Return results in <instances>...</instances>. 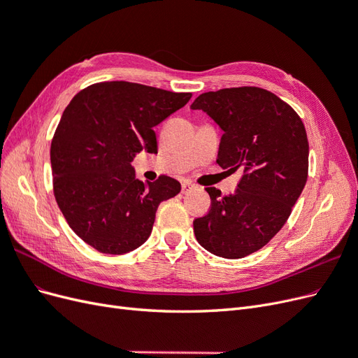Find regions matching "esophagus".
Here are the masks:
<instances>
[{
	"instance_id": "esophagus-1",
	"label": "esophagus",
	"mask_w": 358,
	"mask_h": 358,
	"mask_svg": "<svg viewBox=\"0 0 358 358\" xmlns=\"http://www.w3.org/2000/svg\"><path fill=\"white\" fill-rule=\"evenodd\" d=\"M196 188H197V187L194 185V183H191V182H183V183H182V194H188V192L194 191Z\"/></svg>"
}]
</instances>
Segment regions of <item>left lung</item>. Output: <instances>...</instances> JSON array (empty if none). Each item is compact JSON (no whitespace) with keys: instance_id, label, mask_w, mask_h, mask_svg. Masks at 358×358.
I'll return each instance as SVG.
<instances>
[{"instance_id":"obj_1","label":"left lung","mask_w":358,"mask_h":358,"mask_svg":"<svg viewBox=\"0 0 358 358\" xmlns=\"http://www.w3.org/2000/svg\"><path fill=\"white\" fill-rule=\"evenodd\" d=\"M224 131L216 162L243 170L237 189L221 196L206 188L212 206L194 220L197 242L213 255L243 258L282 229L306 185L309 143L292 107L257 86L204 92L191 104Z\"/></svg>"}]
</instances>
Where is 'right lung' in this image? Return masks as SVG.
Listing matches in <instances>:
<instances>
[{"instance_id": "add662e5", "label": "right lung", "mask_w": 358, "mask_h": 358, "mask_svg": "<svg viewBox=\"0 0 358 358\" xmlns=\"http://www.w3.org/2000/svg\"><path fill=\"white\" fill-rule=\"evenodd\" d=\"M189 99L121 80L91 85L70 101L50 146L53 192L85 243L122 255L148 241L159 203L180 183L164 175L143 183L131 162L143 149L158 152L154 127Z\"/></svg>"}]
</instances>
